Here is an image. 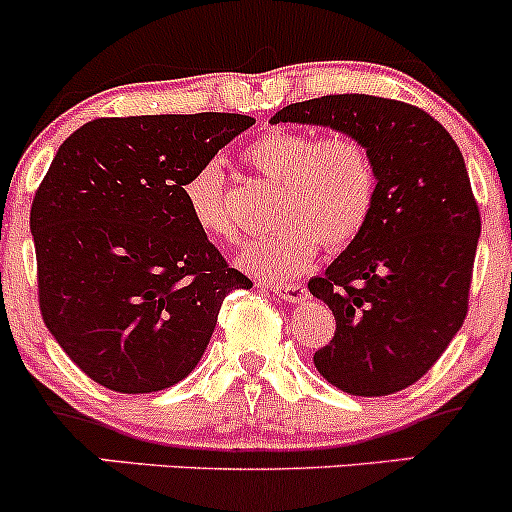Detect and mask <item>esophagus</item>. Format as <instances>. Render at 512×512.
<instances>
[{
	"instance_id": "34e87169",
	"label": "esophagus",
	"mask_w": 512,
	"mask_h": 512,
	"mask_svg": "<svg viewBox=\"0 0 512 512\" xmlns=\"http://www.w3.org/2000/svg\"><path fill=\"white\" fill-rule=\"evenodd\" d=\"M268 288H271L281 300H288V303H300V300H305V295H308L305 286H300V283H271Z\"/></svg>"
}]
</instances>
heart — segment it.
I'll return each mask as SVG.
<instances>
[{
  "instance_id": "1",
  "label": "heart",
  "mask_w": 512,
  "mask_h": 512,
  "mask_svg": "<svg viewBox=\"0 0 512 512\" xmlns=\"http://www.w3.org/2000/svg\"><path fill=\"white\" fill-rule=\"evenodd\" d=\"M261 175L278 179L276 219L281 224L246 244L241 266L263 278L303 271L315 251L345 249L362 234L377 199V170L367 145L355 135L271 128L244 150ZM192 224L214 241H236L239 231L226 209L224 170L207 160L179 187Z\"/></svg>"
}]
</instances>
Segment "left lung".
Wrapping results in <instances>:
<instances>
[{"label": "left lung", "mask_w": 512, "mask_h": 512, "mask_svg": "<svg viewBox=\"0 0 512 512\" xmlns=\"http://www.w3.org/2000/svg\"><path fill=\"white\" fill-rule=\"evenodd\" d=\"M271 123L325 125L370 150L372 217L308 283L335 315L333 340L313 362L355 397L402 392L434 367L468 313L481 212L461 150L426 110L365 93L291 103Z\"/></svg>", "instance_id": "obj_1"}]
</instances>
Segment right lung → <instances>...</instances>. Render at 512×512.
Here are the masks:
<instances>
[{
    "mask_svg": "<svg viewBox=\"0 0 512 512\" xmlns=\"http://www.w3.org/2000/svg\"><path fill=\"white\" fill-rule=\"evenodd\" d=\"M256 120L98 118L63 140L31 204L39 308L93 382L160 392L202 360L224 298L251 288L192 224L179 187Z\"/></svg>",
    "mask_w": 512,
    "mask_h": 512,
    "instance_id": "obj_1",
    "label": "right lung"
}]
</instances>
